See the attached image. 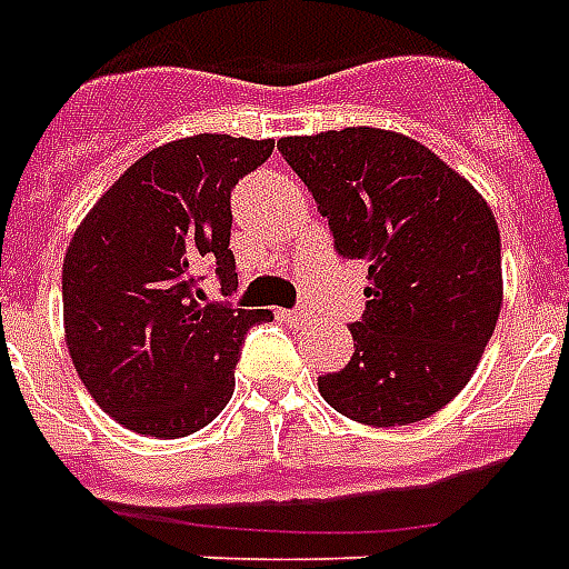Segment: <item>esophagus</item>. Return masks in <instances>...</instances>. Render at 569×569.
<instances>
[{"instance_id":"obj_1","label":"esophagus","mask_w":569,"mask_h":569,"mask_svg":"<svg viewBox=\"0 0 569 569\" xmlns=\"http://www.w3.org/2000/svg\"><path fill=\"white\" fill-rule=\"evenodd\" d=\"M277 316L289 321V325H298V321L307 319V312H303V310H280V312H277Z\"/></svg>"}]
</instances>
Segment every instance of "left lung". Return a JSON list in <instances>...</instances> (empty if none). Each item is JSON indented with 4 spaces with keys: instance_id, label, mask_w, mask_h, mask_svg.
Returning <instances> with one entry per match:
<instances>
[{
    "instance_id": "obj_1",
    "label": "left lung",
    "mask_w": 569,
    "mask_h": 569,
    "mask_svg": "<svg viewBox=\"0 0 569 569\" xmlns=\"http://www.w3.org/2000/svg\"><path fill=\"white\" fill-rule=\"evenodd\" d=\"M342 257L369 262L355 357L321 375L333 410L375 428L422 422L467 387L502 310L490 206L440 156L375 127L280 138Z\"/></svg>"
}]
</instances>
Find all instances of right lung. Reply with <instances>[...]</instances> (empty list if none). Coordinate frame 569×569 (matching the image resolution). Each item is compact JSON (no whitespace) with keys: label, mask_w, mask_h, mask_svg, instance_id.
Returning <instances> with one entry per match:
<instances>
[{"label":"right lung","mask_w":569,"mask_h":569,"mask_svg":"<svg viewBox=\"0 0 569 569\" xmlns=\"http://www.w3.org/2000/svg\"><path fill=\"white\" fill-rule=\"evenodd\" d=\"M274 141L191 136L156 147L93 203L61 271L64 339L97 405L123 428L177 440L221 413L241 342L271 310L206 301L214 266L236 289L230 191Z\"/></svg>","instance_id":"obj_1"}]
</instances>
